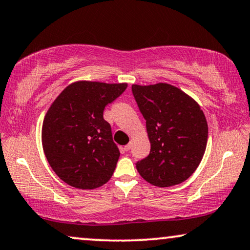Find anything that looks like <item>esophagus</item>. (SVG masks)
Here are the masks:
<instances>
[{"label":"esophagus","mask_w":250,"mask_h":250,"mask_svg":"<svg viewBox=\"0 0 250 250\" xmlns=\"http://www.w3.org/2000/svg\"><path fill=\"white\" fill-rule=\"evenodd\" d=\"M131 148H132V143H128V145H126L124 146V150H125V151H129V150H131Z\"/></svg>","instance_id":"34e87169"}]
</instances>
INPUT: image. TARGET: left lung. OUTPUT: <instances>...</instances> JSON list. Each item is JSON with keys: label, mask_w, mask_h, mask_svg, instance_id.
Returning a JSON list of instances; mask_svg holds the SVG:
<instances>
[{"label": "left lung", "mask_w": 250, "mask_h": 250, "mask_svg": "<svg viewBox=\"0 0 250 250\" xmlns=\"http://www.w3.org/2000/svg\"><path fill=\"white\" fill-rule=\"evenodd\" d=\"M151 145L135 164L143 179L156 187L180 184L192 175L206 150L208 126L199 104L173 85H132Z\"/></svg>", "instance_id": "left-lung-1"}]
</instances>
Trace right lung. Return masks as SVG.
<instances>
[{
	"instance_id": "obj_1",
	"label": "right lung",
	"mask_w": 250,
	"mask_h": 250,
	"mask_svg": "<svg viewBox=\"0 0 250 250\" xmlns=\"http://www.w3.org/2000/svg\"><path fill=\"white\" fill-rule=\"evenodd\" d=\"M126 87L125 83L76 82L51 104L43 122L42 145L50 166L63 182L91 190L110 180L121 153L104 110Z\"/></svg>"
}]
</instances>
